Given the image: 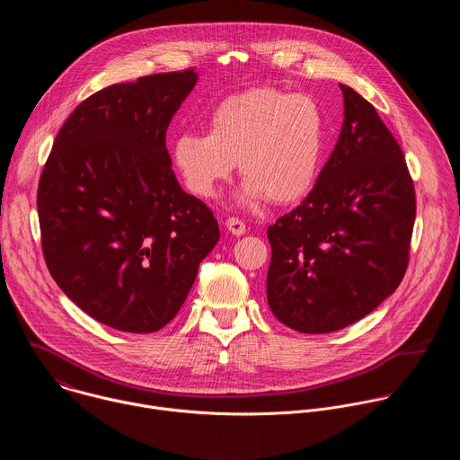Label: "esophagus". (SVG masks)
Masks as SVG:
<instances>
[{"label":"esophagus","mask_w":460,"mask_h":460,"mask_svg":"<svg viewBox=\"0 0 460 460\" xmlns=\"http://www.w3.org/2000/svg\"><path fill=\"white\" fill-rule=\"evenodd\" d=\"M226 226H227L229 233H233V234H236V236H240V234L245 233V224H243L240 218H236V217L227 218V220H226Z\"/></svg>","instance_id":"1"}]
</instances>
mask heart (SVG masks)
I'll return each mask as SVG.
<instances>
[{
    "label": "heart",
    "instance_id": "b5f03b06",
    "mask_svg": "<svg viewBox=\"0 0 460 460\" xmlns=\"http://www.w3.org/2000/svg\"><path fill=\"white\" fill-rule=\"evenodd\" d=\"M209 133H181L172 162L187 189L209 199L238 162L242 204L298 200L314 183L323 147L325 116L307 94L254 89L222 100L208 116Z\"/></svg>",
    "mask_w": 460,
    "mask_h": 460
}]
</instances>
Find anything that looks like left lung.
<instances>
[{"instance_id": "left-lung-1", "label": "left lung", "mask_w": 460, "mask_h": 460, "mask_svg": "<svg viewBox=\"0 0 460 460\" xmlns=\"http://www.w3.org/2000/svg\"><path fill=\"white\" fill-rule=\"evenodd\" d=\"M339 142L305 200L268 227V304L300 333H332L369 314L404 279L415 187L375 107L341 85Z\"/></svg>"}]
</instances>
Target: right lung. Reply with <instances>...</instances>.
Instances as JSON below:
<instances>
[{
  "instance_id": "add662e5",
  "label": "right lung",
  "mask_w": 460,
  "mask_h": 460,
  "mask_svg": "<svg viewBox=\"0 0 460 460\" xmlns=\"http://www.w3.org/2000/svg\"><path fill=\"white\" fill-rule=\"evenodd\" d=\"M199 82L194 69L114 84L59 128L38 185L47 268L82 311L127 333H155L185 302L220 238L187 194L167 127Z\"/></svg>"
}]
</instances>
